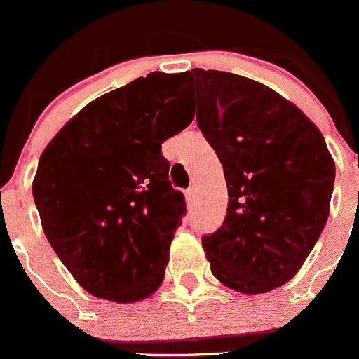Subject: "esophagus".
<instances>
[{"label": "esophagus", "mask_w": 359, "mask_h": 359, "mask_svg": "<svg viewBox=\"0 0 359 359\" xmlns=\"http://www.w3.org/2000/svg\"><path fill=\"white\" fill-rule=\"evenodd\" d=\"M187 198H189L190 201H194V198H196V189H194V187H190V189H187Z\"/></svg>", "instance_id": "esophagus-1"}]
</instances>
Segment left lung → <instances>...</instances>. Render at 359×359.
<instances>
[{"label": "left lung", "instance_id": "left-lung-1", "mask_svg": "<svg viewBox=\"0 0 359 359\" xmlns=\"http://www.w3.org/2000/svg\"><path fill=\"white\" fill-rule=\"evenodd\" d=\"M189 77L196 120L228 187L226 217L203 248L224 286L266 293L293 278L318 241L334 161L315 123L268 86L217 69Z\"/></svg>", "mask_w": 359, "mask_h": 359}]
</instances>
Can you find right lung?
I'll list each match as a JSON object with an SVG mask.
<instances>
[{"label":"right lung","mask_w":359,"mask_h":359,"mask_svg":"<svg viewBox=\"0 0 359 359\" xmlns=\"http://www.w3.org/2000/svg\"><path fill=\"white\" fill-rule=\"evenodd\" d=\"M185 73H149L98 97L44 149L32 194L46 239L93 297L160 287L187 214L161 144L192 122Z\"/></svg>","instance_id":"obj_1"}]
</instances>
